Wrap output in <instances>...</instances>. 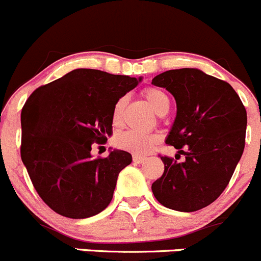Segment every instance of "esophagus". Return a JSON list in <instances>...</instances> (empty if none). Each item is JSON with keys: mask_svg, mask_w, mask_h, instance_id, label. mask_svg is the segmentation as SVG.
<instances>
[{"mask_svg": "<svg viewBox=\"0 0 261 261\" xmlns=\"http://www.w3.org/2000/svg\"><path fill=\"white\" fill-rule=\"evenodd\" d=\"M133 161L136 162V164H142V162L146 161V157L139 156V154H133Z\"/></svg>", "mask_w": 261, "mask_h": 261, "instance_id": "esophagus-1", "label": "esophagus"}]
</instances>
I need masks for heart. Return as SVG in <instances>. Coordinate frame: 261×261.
<instances>
[{
  "instance_id": "obj_1",
  "label": "heart",
  "mask_w": 261,
  "mask_h": 261,
  "mask_svg": "<svg viewBox=\"0 0 261 261\" xmlns=\"http://www.w3.org/2000/svg\"><path fill=\"white\" fill-rule=\"evenodd\" d=\"M144 97L148 101L149 107L159 115L166 114L170 108V99L162 90L149 87L143 92ZM125 105V97H120L115 101L112 112V122L114 125L122 123V113ZM157 142V137L153 134L138 133L134 130H125L118 133L114 138L115 146L119 148L129 151L132 153H146L153 147Z\"/></svg>"
}]
</instances>
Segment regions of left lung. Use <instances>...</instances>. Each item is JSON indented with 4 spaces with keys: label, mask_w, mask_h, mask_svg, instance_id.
<instances>
[{
    "label": "left lung",
    "mask_w": 261,
    "mask_h": 261,
    "mask_svg": "<svg viewBox=\"0 0 261 261\" xmlns=\"http://www.w3.org/2000/svg\"><path fill=\"white\" fill-rule=\"evenodd\" d=\"M152 84L175 97L176 118L166 143L179 149L175 159L186 156L182 163L161 157L164 174L152 193L166 208L195 212L228 185L245 148L246 110L231 85L197 68L170 69Z\"/></svg>",
    "instance_id": "obj_1"
}]
</instances>
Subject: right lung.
<instances>
[{"mask_svg": "<svg viewBox=\"0 0 261 261\" xmlns=\"http://www.w3.org/2000/svg\"><path fill=\"white\" fill-rule=\"evenodd\" d=\"M142 77L79 68L40 86L21 110V160L43 202L58 215L89 218L109 205L118 175L132 162L122 149L92 159L112 136L115 101Z\"/></svg>", "mask_w": 261, "mask_h": 261, "instance_id": "add662e5", "label": "right lung"}]
</instances>
